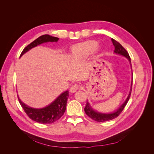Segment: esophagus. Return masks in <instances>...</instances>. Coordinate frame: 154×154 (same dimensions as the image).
I'll use <instances>...</instances> for the list:
<instances>
[{
    "mask_svg": "<svg viewBox=\"0 0 154 154\" xmlns=\"http://www.w3.org/2000/svg\"><path fill=\"white\" fill-rule=\"evenodd\" d=\"M81 88V86L80 85H78V84H74L73 85L71 86V88H70V91H71V92H75L77 91V90H78L79 88Z\"/></svg>",
    "mask_w": 154,
    "mask_h": 154,
    "instance_id": "obj_1",
    "label": "esophagus"
}]
</instances>
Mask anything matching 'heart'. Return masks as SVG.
I'll return each instance as SVG.
<instances>
[{
	"label": "heart",
	"mask_w": 154,
	"mask_h": 154,
	"mask_svg": "<svg viewBox=\"0 0 154 154\" xmlns=\"http://www.w3.org/2000/svg\"><path fill=\"white\" fill-rule=\"evenodd\" d=\"M95 41H87L76 45L72 49V54L76 58H83L91 54L96 48Z\"/></svg>",
	"instance_id": "1"
}]
</instances>
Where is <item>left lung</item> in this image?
I'll list each match as a JSON object with an SVG mask.
<instances>
[{
  "mask_svg": "<svg viewBox=\"0 0 154 154\" xmlns=\"http://www.w3.org/2000/svg\"><path fill=\"white\" fill-rule=\"evenodd\" d=\"M112 42L113 45L114 46V53L119 54H122V55L124 56V57H127L128 59L129 62L131 63L130 57L128 53L127 52V50H126L122 45H121L119 42H118L117 41L115 40L114 39H113V38L112 39ZM131 92H132V87H131V89H130V91L129 94L127 97V99L126 100L125 103L122 106H121L117 110L114 112H113V113L102 114V113L97 112L91 108V106H90L89 103H88V102H87V101L86 106L84 109L85 112L88 116V117L91 118L92 119L96 121V122H107V121H110V120H112L113 119H115L117 118L121 113H122V112L124 109L126 105H127V103H128V101L130 99V94H131Z\"/></svg>",
  "mask_w": 154,
  "mask_h": 154,
  "instance_id": "obj_1",
  "label": "left lung"
}]
</instances>
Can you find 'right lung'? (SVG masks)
<instances>
[{"instance_id":"obj_1","label":"right lung","mask_w":154,"mask_h":154,"mask_svg":"<svg viewBox=\"0 0 154 154\" xmlns=\"http://www.w3.org/2000/svg\"><path fill=\"white\" fill-rule=\"evenodd\" d=\"M57 37H54L49 35H42L38 38H36L33 42L23 49L20 57L24 54L27 51L32 48L36 47V45L48 42H57L58 40ZM69 97L68 91L62 93L53 103H51L49 106L43 109H33L30 106H27L20 101L18 97V101L22 109H24L26 114L32 120L35 121L42 124H49L57 122L63 115L66 109L67 101Z\"/></svg>"}]
</instances>
